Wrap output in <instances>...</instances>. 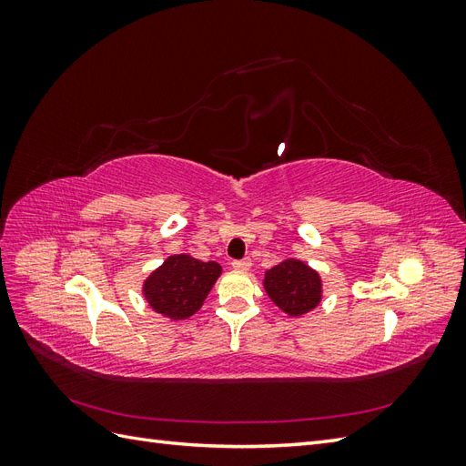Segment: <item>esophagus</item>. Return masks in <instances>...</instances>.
<instances>
[{"label": "esophagus", "mask_w": 466, "mask_h": 466, "mask_svg": "<svg viewBox=\"0 0 466 466\" xmlns=\"http://www.w3.org/2000/svg\"><path fill=\"white\" fill-rule=\"evenodd\" d=\"M250 258H243V260H233L231 262V266L235 268V270H238V272H247L248 268H250Z\"/></svg>", "instance_id": "obj_1"}]
</instances>
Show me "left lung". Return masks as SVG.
I'll return each mask as SVG.
<instances>
[{"label": "left lung", "instance_id": "left-lung-1", "mask_svg": "<svg viewBox=\"0 0 466 466\" xmlns=\"http://www.w3.org/2000/svg\"><path fill=\"white\" fill-rule=\"evenodd\" d=\"M264 288L270 299L288 315L299 317L320 301V278L301 260H284L264 276Z\"/></svg>", "mask_w": 466, "mask_h": 466}]
</instances>
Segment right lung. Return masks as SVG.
I'll use <instances>...</instances> for the list:
<instances>
[{
  "instance_id": "obj_1",
  "label": "right lung",
  "mask_w": 466,
  "mask_h": 466,
  "mask_svg": "<svg viewBox=\"0 0 466 466\" xmlns=\"http://www.w3.org/2000/svg\"><path fill=\"white\" fill-rule=\"evenodd\" d=\"M219 274L218 262H202L188 255L168 257L146 279V299L168 319H188L202 307Z\"/></svg>"
}]
</instances>
